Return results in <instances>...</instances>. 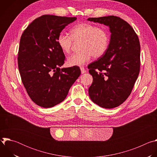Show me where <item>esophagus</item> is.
<instances>
[{
    "instance_id": "34e87169",
    "label": "esophagus",
    "mask_w": 157,
    "mask_h": 157,
    "mask_svg": "<svg viewBox=\"0 0 157 157\" xmlns=\"http://www.w3.org/2000/svg\"><path fill=\"white\" fill-rule=\"evenodd\" d=\"M80 70H81V73H82V74H84V73H85L86 72V70H85L84 68H82V67H81V68H80Z\"/></svg>"
}]
</instances>
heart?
Wrapping results in <instances>:
<instances>
[{"label": "heart", "instance_id": "1", "mask_svg": "<svg viewBox=\"0 0 157 157\" xmlns=\"http://www.w3.org/2000/svg\"><path fill=\"white\" fill-rule=\"evenodd\" d=\"M74 41H82L81 52L73 54L68 58L70 66H82L90 60L102 57L107 52L110 41L109 31L96 25L81 23L71 30V36L61 32L57 38V43L61 51L66 54L71 52Z\"/></svg>", "mask_w": 157, "mask_h": 157}]
</instances>
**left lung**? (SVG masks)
Listing matches in <instances>:
<instances>
[{"instance_id":"8db88e82","label":"left lung","mask_w":157,"mask_h":157,"mask_svg":"<svg viewBox=\"0 0 157 157\" xmlns=\"http://www.w3.org/2000/svg\"><path fill=\"white\" fill-rule=\"evenodd\" d=\"M87 20L108 26L111 33L105 53L87 66L93 78L89 95L100 107L114 108L128 98L138 78L139 40L132 27L118 17L89 18Z\"/></svg>"}]
</instances>
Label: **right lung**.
<instances>
[{"label":"right lung","instance_id":"1","mask_svg":"<svg viewBox=\"0 0 157 157\" xmlns=\"http://www.w3.org/2000/svg\"><path fill=\"white\" fill-rule=\"evenodd\" d=\"M76 17L44 15L22 33L18 54L21 81L31 99L38 105L52 107L64 100L81 75L79 67L60 68L65 60L57 38Z\"/></svg>","mask_w":157,"mask_h":157}]
</instances>
